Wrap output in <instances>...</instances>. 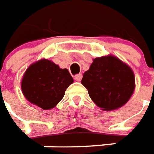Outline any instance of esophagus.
Instances as JSON below:
<instances>
[{
  "mask_svg": "<svg viewBox=\"0 0 154 154\" xmlns=\"http://www.w3.org/2000/svg\"><path fill=\"white\" fill-rule=\"evenodd\" d=\"M82 74H77V75H76V76L74 77V79H75L76 81H77V82H80V81L82 80Z\"/></svg>",
  "mask_w": 154,
  "mask_h": 154,
  "instance_id": "34e87169",
  "label": "esophagus"
}]
</instances>
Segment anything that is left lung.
Instances as JSON below:
<instances>
[{"instance_id":"8db88e82","label":"left lung","mask_w":154,"mask_h":154,"mask_svg":"<svg viewBox=\"0 0 154 154\" xmlns=\"http://www.w3.org/2000/svg\"><path fill=\"white\" fill-rule=\"evenodd\" d=\"M81 82L94 102L105 111L124 106L135 89L132 70L114 56L94 59Z\"/></svg>"}]
</instances>
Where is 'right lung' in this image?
I'll use <instances>...</instances> for the list:
<instances>
[{"label": "right lung", "instance_id": "obj_1", "mask_svg": "<svg viewBox=\"0 0 154 154\" xmlns=\"http://www.w3.org/2000/svg\"><path fill=\"white\" fill-rule=\"evenodd\" d=\"M72 82L73 78L67 69H60L48 60H41L26 70L21 88L29 102L48 110L63 99Z\"/></svg>", "mask_w": 154, "mask_h": 154}]
</instances>
